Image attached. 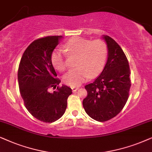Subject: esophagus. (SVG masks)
I'll use <instances>...</instances> for the list:
<instances>
[{
  "label": "esophagus",
  "mask_w": 152,
  "mask_h": 152,
  "mask_svg": "<svg viewBox=\"0 0 152 152\" xmlns=\"http://www.w3.org/2000/svg\"><path fill=\"white\" fill-rule=\"evenodd\" d=\"M78 88H78V87H72V89L73 92H76V91L77 90Z\"/></svg>",
  "instance_id": "esophagus-1"
}]
</instances>
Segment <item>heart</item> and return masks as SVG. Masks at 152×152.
Listing matches in <instances>:
<instances>
[{
  "label": "heart",
  "instance_id": "b5f03b06",
  "mask_svg": "<svg viewBox=\"0 0 152 152\" xmlns=\"http://www.w3.org/2000/svg\"><path fill=\"white\" fill-rule=\"evenodd\" d=\"M65 51L69 56H78L76 68L64 75L63 80L66 85L76 87L90 78H94L104 69L108 56V46L102 39L94 41L80 37H72L64 44ZM53 65L60 72L67 68L64 51L57 49L51 54Z\"/></svg>",
  "mask_w": 152,
  "mask_h": 152
}]
</instances>
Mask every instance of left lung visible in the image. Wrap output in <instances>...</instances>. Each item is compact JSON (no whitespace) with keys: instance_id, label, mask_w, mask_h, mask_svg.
<instances>
[{"instance_id":"left-lung-1","label":"left lung","mask_w":152,"mask_h":152,"mask_svg":"<svg viewBox=\"0 0 152 152\" xmlns=\"http://www.w3.org/2000/svg\"><path fill=\"white\" fill-rule=\"evenodd\" d=\"M104 39L108 46V60L99 76L85 86L88 94L83 101L87 114L102 122L121 112L128 100L131 86V71L124 51L113 38L106 35Z\"/></svg>"}]
</instances>
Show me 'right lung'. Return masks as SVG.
Wrapping results in <instances>:
<instances>
[{
	"instance_id": "add662e5",
	"label": "right lung",
	"mask_w": 152,
	"mask_h": 152,
	"mask_svg": "<svg viewBox=\"0 0 152 152\" xmlns=\"http://www.w3.org/2000/svg\"><path fill=\"white\" fill-rule=\"evenodd\" d=\"M62 36H48L35 40L28 46L20 61L18 82L26 108L36 119L52 123L65 112L67 99L72 90L66 86H58L51 62V54ZM56 90L53 93L49 89Z\"/></svg>"
}]
</instances>
